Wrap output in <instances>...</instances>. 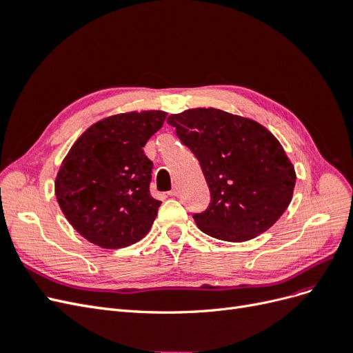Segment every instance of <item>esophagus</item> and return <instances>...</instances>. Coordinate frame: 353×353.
<instances>
[{"mask_svg":"<svg viewBox=\"0 0 353 353\" xmlns=\"http://www.w3.org/2000/svg\"><path fill=\"white\" fill-rule=\"evenodd\" d=\"M179 194V188L178 187H174L172 190L169 191V196H172V197H176Z\"/></svg>","mask_w":353,"mask_h":353,"instance_id":"1","label":"esophagus"}]
</instances>
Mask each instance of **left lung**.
Listing matches in <instances>:
<instances>
[{
    "label": "left lung",
    "instance_id": "obj_1",
    "mask_svg": "<svg viewBox=\"0 0 353 353\" xmlns=\"http://www.w3.org/2000/svg\"><path fill=\"white\" fill-rule=\"evenodd\" d=\"M168 123L197 157L206 178L210 205L193 216L203 232L241 243L280 219L292 201L296 172L263 125L213 108L170 114Z\"/></svg>",
    "mask_w": 353,
    "mask_h": 353
}]
</instances>
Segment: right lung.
Returning <instances> with one entry per match:
<instances>
[{
	"mask_svg": "<svg viewBox=\"0 0 353 353\" xmlns=\"http://www.w3.org/2000/svg\"><path fill=\"white\" fill-rule=\"evenodd\" d=\"M166 114L143 110L104 117L63 159L54 183L59 206L90 243L122 249L150 231L162 201L150 194L153 163L143 147Z\"/></svg>",
	"mask_w": 353,
	"mask_h": 353,
	"instance_id": "right-lung-1",
	"label": "right lung"
}]
</instances>
